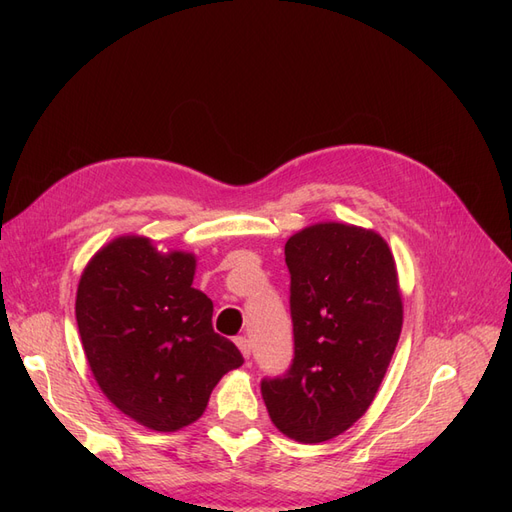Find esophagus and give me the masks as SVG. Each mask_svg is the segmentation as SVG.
Segmentation results:
<instances>
[{
	"instance_id": "obj_1",
	"label": "esophagus",
	"mask_w": 512,
	"mask_h": 512,
	"mask_svg": "<svg viewBox=\"0 0 512 512\" xmlns=\"http://www.w3.org/2000/svg\"><path fill=\"white\" fill-rule=\"evenodd\" d=\"M235 344H237V348L241 350V354H243V359H245V361H250V354H252V346H250V339H245V337H237V339H235Z\"/></svg>"
}]
</instances>
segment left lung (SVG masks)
Instances as JSON below:
<instances>
[{
  "instance_id": "obj_1",
  "label": "left lung",
  "mask_w": 512,
  "mask_h": 512,
  "mask_svg": "<svg viewBox=\"0 0 512 512\" xmlns=\"http://www.w3.org/2000/svg\"><path fill=\"white\" fill-rule=\"evenodd\" d=\"M294 359L262 380L273 425L301 444L350 429L374 401L404 324L389 243L376 230L318 222L286 241Z\"/></svg>"
}]
</instances>
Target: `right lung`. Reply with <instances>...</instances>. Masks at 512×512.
Listing matches in <instances>:
<instances>
[{
	"instance_id": "add662e5",
	"label": "right lung",
	"mask_w": 512,
	"mask_h": 512,
	"mask_svg": "<svg viewBox=\"0 0 512 512\" xmlns=\"http://www.w3.org/2000/svg\"><path fill=\"white\" fill-rule=\"evenodd\" d=\"M196 256L123 235L91 256L76 322L100 391L132 421L177 431L203 416L211 391L243 356L213 331V303L192 288Z\"/></svg>"
}]
</instances>
